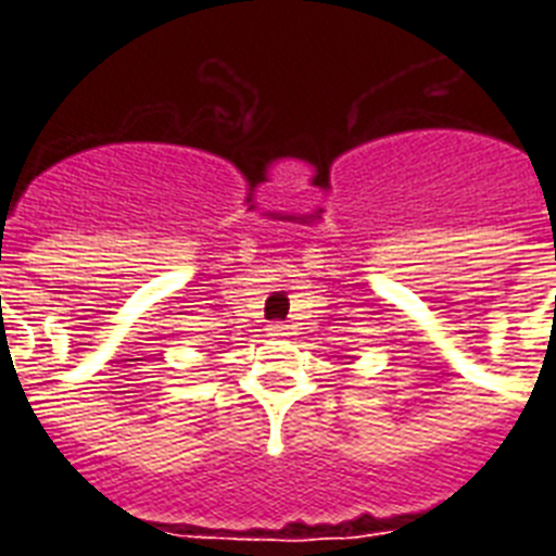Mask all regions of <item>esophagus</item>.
Listing matches in <instances>:
<instances>
[{
    "label": "esophagus",
    "mask_w": 556,
    "mask_h": 556,
    "mask_svg": "<svg viewBox=\"0 0 556 556\" xmlns=\"http://www.w3.org/2000/svg\"><path fill=\"white\" fill-rule=\"evenodd\" d=\"M269 337H289V326H283V323H273V326L267 328Z\"/></svg>",
    "instance_id": "obj_1"
}]
</instances>
